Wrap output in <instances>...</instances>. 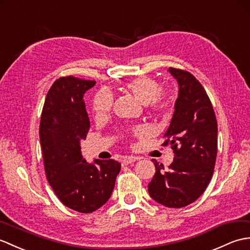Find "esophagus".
<instances>
[{"label": "esophagus", "instance_id": "34e87169", "mask_svg": "<svg viewBox=\"0 0 250 250\" xmlns=\"http://www.w3.org/2000/svg\"><path fill=\"white\" fill-rule=\"evenodd\" d=\"M136 160H138V157H135V156H125L123 159H122V165H123V166L129 165L131 163L136 162Z\"/></svg>", "mask_w": 250, "mask_h": 250}]
</instances>
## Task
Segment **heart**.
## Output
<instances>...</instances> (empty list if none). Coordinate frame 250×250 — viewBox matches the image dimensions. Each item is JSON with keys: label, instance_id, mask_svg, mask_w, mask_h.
<instances>
[{"label": "heart", "instance_id": "1", "mask_svg": "<svg viewBox=\"0 0 250 250\" xmlns=\"http://www.w3.org/2000/svg\"><path fill=\"white\" fill-rule=\"evenodd\" d=\"M126 90L130 92L138 101L146 104L152 113L166 114L171 109L172 97L160 92L159 83L149 77H137L125 84ZM112 106V97L106 91L99 92L94 98L93 110L97 119L106 116Z\"/></svg>", "mask_w": 250, "mask_h": 250}]
</instances>
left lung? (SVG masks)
Returning a JSON list of instances; mask_svg holds the SVG:
<instances>
[{
  "mask_svg": "<svg viewBox=\"0 0 250 250\" xmlns=\"http://www.w3.org/2000/svg\"><path fill=\"white\" fill-rule=\"evenodd\" d=\"M179 84L174 113L165 134L174 152L166 171L153 160L156 172L147 186L149 196L167 208L196 201L212 179L217 155V121L207 92L188 71L170 67Z\"/></svg>",
  "mask_w": 250,
  "mask_h": 250,
  "instance_id": "obj_1",
  "label": "left lung"
}]
</instances>
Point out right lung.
<instances>
[{
    "label": "right lung",
    "instance_id": "add662e5",
    "mask_svg": "<svg viewBox=\"0 0 250 250\" xmlns=\"http://www.w3.org/2000/svg\"><path fill=\"white\" fill-rule=\"evenodd\" d=\"M95 83L71 76L58 79L47 94L40 125L49 184L61 202L80 213H92L109 200L121 170L113 159L87 163L81 154L80 142L90 129L83 95Z\"/></svg>",
    "mask_w": 250,
    "mask_h": 250
}]
</instances>
